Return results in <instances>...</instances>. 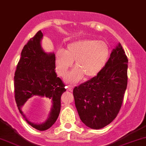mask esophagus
I'll list each match as a JSON object with an SVG mask.
<instances>
[{"instance_id": "34e87169", "label": "esophagus", "mask_w": 146, "mask_h": 146, "mask_svg": "<svg viewBox=\"0 0 146 146\" xmlns=\"http://www.w3.org/2000/svg\"><path fill=\"white\" fill-rule=\"evenodd\" d=\"M67 89L69 91H73V86H70V85H68V86H67Z\"/></svg>"}]
</instances>
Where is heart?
I'll return each mask as SVG.
<instances>
[{"label":"heart","mask_w":146,"mask_h":146,"mask_svg":"<svg viewBox=\"0 0 146 146\" xmlns=\"http://www.w3.org/2000/svg\"><path fill=\"white\" fill-rule=\"evenodd\" d=\"M110 48L103 40L85 39L69 43L65 50H59L55 55V70L64 77L74 61L75 68L66 77L70 83H77L83 79L98 75L107 64Z\"/></svg>","instance_id":"heart-1"}]
</instances>
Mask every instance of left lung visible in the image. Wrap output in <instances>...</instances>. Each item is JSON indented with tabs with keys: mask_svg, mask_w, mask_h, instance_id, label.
Here are the masks:
<instances>
[{
	"mask_svg": "<svg viewBox=\"0 0 146 146\" xmlns=\"http://www.w3.org/2000/svg\"><path fill=\"white\" fill-rule=\"evenodd\" d=\"M127 63L125 51L119 43L102 71L73 89L79 115L87 127L102 129L117 117L127 88Z\"/></svg>",
	"mask_w": 146,
	"mask_h": 146,
	"instance_id": "1",
	"label": "left lung"
}]
</instances>
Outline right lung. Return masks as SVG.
<instances>
[{
    "instance_id": "add662e5",
    "label": "right lung",
    "mask_w": 146,
    "mask_h": 146,
    "mask_svg": "<svg viewBox=\"0 0 146 146\" xmlns=\"http://www.w3.org/2000/svg\"><path fill=\"white\" fill-rule=\"evenodd\" d=\"M40 31L30 38L21 52L14 77L15 98L19 111L29 125L44 131L55 123L61 110V97L65 92V84L55 73V55L46 53L42 50ZM34 96H43L52 102L50 117L45 122L35 124L29 122L21 108L29 98Z\"/></svg>"
}]
</instances>
